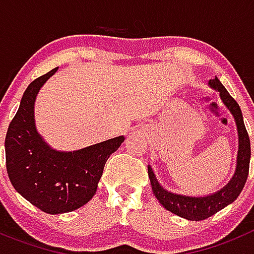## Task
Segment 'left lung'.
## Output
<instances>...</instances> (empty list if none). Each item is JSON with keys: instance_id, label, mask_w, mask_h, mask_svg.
Returning a JSON list of instances; mask_svg holds the SVG:
<instances>
[{"instance_id": "left-lung-1", "label": "left lung", "mask_w": 254, "mask_h": 254, "mask_svg": "<svg viewBox=\"0 0 254 254\" xmlns=\"http://www.w3.org/2000/svg\"><path fill=\"white\" fill-rule=\"evenodd\" d=\"M208 84L213 89L219 90L222 102L228 107L229 111L233 114L234 120L237 123L239 149H238L237 156V169H235V174H234L230 182L219 191L209 194L206 197H189V195L171 193V191L162 188L156 179L151 166H148V176L149 180H151L152 190H153V194L156 195L158 202L170 212L175 213L183 219L191 220V221H200V220L208 219L209 216L215 215L216 212H219L220 209L233 203L234 200L238 198L240 191L243 190L249 173L251 142H249L248 133H247L246 125H244L242 110H240L237 101L229 94L226 88L221 84V81L216 76L208 81Z\"/></svg>"}]
</instances>
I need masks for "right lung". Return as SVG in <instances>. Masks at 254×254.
<instances>
[{
	"mask_svg": "<svg viewBox=\"0 0 254 254\" xmlns=\"http://www.w3.org/2000/svg\"><path fill=\"white\" fill-rule=\"evenodd\" d=\"M57 67L25 89L5 139L6 169L17 193L50 215L71 212L88 203L97 190L106 161L124 142L116 136L72 152L51 148L37 131L34 102Z\"/></svg>",
	"mask_w": 254,
	"mask_h": 254,
	"instance_id": "1",
	"label": "right lung"
}]
</instances>
